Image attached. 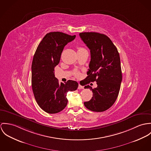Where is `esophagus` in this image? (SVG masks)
I'll use <instances>...</instances> for the list:
<instances>
[{
  "instance_id": "esophagus-1",
  "label": "esophagus",
  "mask_w": 151,
  "mask_h": 151,
  "mask_svg": "<svg viewBox=\"0 0 151 151\" xmlns=\"http://www.w3.org/2000/svg\"><path fill=\"white\" fill-rule=\"evenodd\" d=\"M83 86H81L80 84H79V86H78V89H83Z\"/></svg>"
}]
</instances>
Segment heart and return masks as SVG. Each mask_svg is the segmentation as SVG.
I'll use <instances>...</instances> for the list:
<instances>
[{
  "label": "heart",
  "instance_id": "obj_1",
  "mask_svg": "<svg viewBox=\"0 0 151 151\" xmlns=\"http://www.w3.org/2000/svg\"><path fill=\"white\" fill-rule=\"evenodd\" d=\"M84 50L83 48H82V47H78V50ZM76 75L78 76V75H79V73H76Z\"/></svg>",
  "mask_w": 151,
  "mask_h": 151
}]
</instances>
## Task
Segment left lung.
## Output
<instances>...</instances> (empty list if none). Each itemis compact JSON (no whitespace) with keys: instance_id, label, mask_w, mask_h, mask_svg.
Instances as JSON below:
<instances>
[{"instance_id":"1","label":"left lung","mask_w":151,"mask_h":151,"mask_svg":"<svg viewBox=\"0 0 151 151\" xmlns=\"http://www.w3.org/2000/svg\"><path fill=\"white\" fill-rule=\"evenodd\" d=\"M79 36L90 50L91 60L85 84L96 81L97 87L84 86L93 92V97L84 106L94 112H103L111 107L117 99L122 73L117 48L105 35L82 32ZM84 84V85H85Z\"/></svg>"}]
</instances>
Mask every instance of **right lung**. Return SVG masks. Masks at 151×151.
<instances>
[{
	"label": "right lung",
	"mask_w": 151,
	"mask_h": 151,
	"mask_svg": "<svg viewBox=\"0 0 151 151\" xmlns=\"http://www.w3.org/2000/svg\"><path fill=\"white\" fill-rule=\"evenodd\" d=\"M60 32L46 34L39 44L32 64V87L39 106L48 114H57L67 106L68 91L76 90L78 83L69 80L60 83L54 75L61 53L68 43L75 39Z\"/></svg>",
	"instance_id": "obj_1"
}]
</instances>
